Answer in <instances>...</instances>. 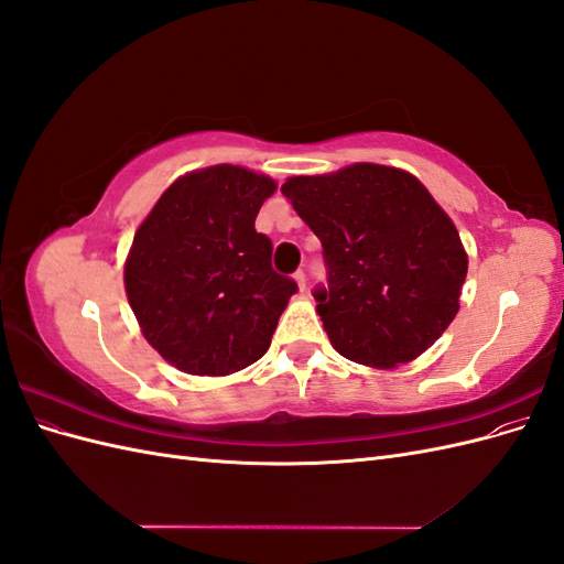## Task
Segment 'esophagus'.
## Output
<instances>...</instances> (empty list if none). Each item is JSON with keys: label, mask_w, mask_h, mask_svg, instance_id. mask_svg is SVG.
I'll use <instances>...</instances> for the list:
<instances>
[{"label": "esophagus", "mask_w": 564, "mask_h": 564, "mask_svg": "<svg viewBox=\"0 0 564 564\" xmlns=\"http://www.w3.org/2000/svg\"><path fill=\"white\" fill-rule=\"evenodd\" d=\"M294 278H296V282H299L301 289H305V284H308V275H305V270H296Z\"/></svg>", "instance_id": "esophagus-1"}]
</instances>
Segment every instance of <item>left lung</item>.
<instances>
[{
  "label": "left lung",
  "mask_w": 564,
  "mask_h": 564,
  "mask_svg": "<svg viewBox=\"0 0 564 564\" xmlns=\"http://www.w3.org/2000/svg\"><path fill=\"white\" fill-rule=\"evenodd\" d=\"M282 195L322 242L327 286L313 296L340 355L395 367L445 334L468 256L449 216L412 174L352 164L289 178Z\"/></svg>",
  "instance_id": "8db88e82"
}]
</instances>
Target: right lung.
Masks as SVG:
<instances>
[{
  "label": "right lung",
  "instance_id": "1",
  "mask_svg": "<svg viewBox=\"0 0 564 564\" xmlns=\"http://www.w3.org/2000/svg\"><path fill=\"white\" fill-rule=\"evenodd\" d=\"M275 181L218 164L178 178L133 237L124 268L148 344L187 373L224 377L268 350L299 284L272 270L256 216Z\"/></svg>",
  "mask_w": 564,
  "mask_h": 564
}]
</instances>
